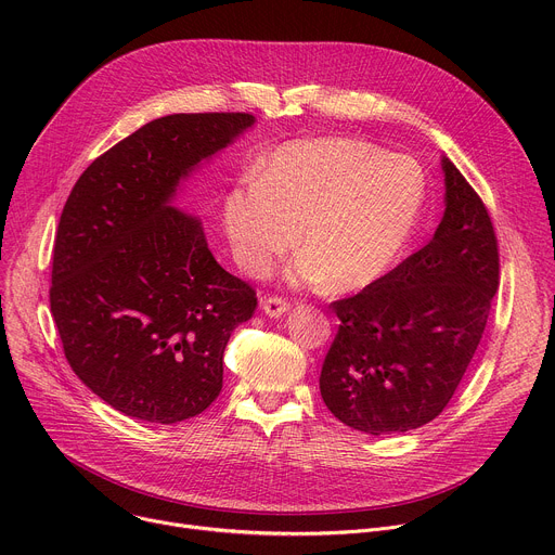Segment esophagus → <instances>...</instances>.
<instances>
[{"label":"esophagus","instance_id":"esophagus-1","mask_svg":"<svg viewBox=\"0 0 555 555\" xmlns=\"http://www.w3.org/2000/svg\"><path fill=\"white\" fill-rule=\"evenodd\" d=\"M261 309L266 315H270V319H281V315H285L289 311V302L281 296H268V298H263Z\"/></svg>","mask_w":555,"mask_h":555}]
</instances>
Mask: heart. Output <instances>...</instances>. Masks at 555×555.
<instances>
[{
    "instance_id": "heart-1",
    "label": "heart",
    "mask_w": 555,
    "mask_h": 555,
    "mask_svg": "<svg viewBox=\"0 0 555 555\" xmlns=\"http://www.w3.org/2000/svg\"><path fill=\"white\" fill-rule=\"evenodd\" d=\"M426 199L415 157L353 138L287 142L257 182L223 199V230L236 266L266 276L296 246V283L356 292L379 281L404 253Z\"/></svg>"
}]
</instances>
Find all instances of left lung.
<instances>
[{
    "label": "left lung",
    "instance_id": "1",
    "mask_svg": "<svg viewBox=\"0 0 555 555\" xmlns=\"http://www.w3.org/2000/svg\"><path fill=\"white\" fill-rule=\"evenodd\" d=\"M446 210L433 240L351 298L332 302L338 334L321 371L327 409L366 435L433 422L477 351L499 289L486 204L441 157Z\"/></svg>",
    "mask_w": 555,
    "mask_h": 555
}]
</instances>
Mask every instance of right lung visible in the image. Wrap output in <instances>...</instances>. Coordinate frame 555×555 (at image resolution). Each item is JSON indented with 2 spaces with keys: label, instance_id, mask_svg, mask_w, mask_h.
<instances>
[{
  "label": "right lung",
  "instance_id": "right-lung-1",
  "mask_svg": "<svg viewBox=\"0 0 555 555\" xmlns=\"http://www.w3.org/2000/svg\"><path fill=\"white\" fill-rule=\"evenodd\" d=\"M255 125L253 114L146 122L83 171L56 230L50 309L72 371L112 409L151 424L206 411L223 349L257 292L225 272L180 182Z\"/></svg>",
  "mask_w": 555,
  "mask_h": 555
}]
</instances>
